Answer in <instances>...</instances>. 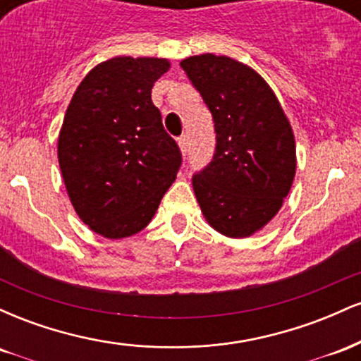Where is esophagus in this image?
Wrapping results in <instances>:
<instances>
[{
	"label": "esophagus",
	"instance_id": "obj_1",
	"mask_svg": "<svg viewBox=\"0 0 361 361\" xmlns=\"http://www.w3.org/2000/svg\"><path fill=\"white\" fill-rule=\"evenodd\" d=\"M178 146L181 149V154L186 156V152H188V135H181V137L178 139Z\"/></svg>",
	"mask_w": 361,
	"mask_h": 361
}]
</instances>
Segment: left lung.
Returning <instances> with one entry per match:
<instances>
[{"label":"left lung","instance_id":"left-lung-1","mask_svg":"<svg viewBox=\"0 0 361 361\" xmlns=\"http://www.w3.org/2000/svg\"><path fill=\"white\" fill-rule=\"evenodd\" d=\"M209 106L215 152L192 178L207 222L247 238L275 217L295 176V139L267 81L250 66L202 54L180 62Z\"/></svg>","mask_w":361,"mask_h":361}]
</instances>
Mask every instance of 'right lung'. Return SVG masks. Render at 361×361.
<instances>
[{
    "mask_svg": "<svg viewBox=\"0 0 361 361\" xmlns=\"http://www.w3.org/2000/svg\"><path fill=\"white\" fill-rule=\"evenodd\" d=\"M169 69L157 57H114L86 74L64 115L57 156L80 219L103 238L137 234L176 180L181 152L151 100Z\"/></svg>",
    "mask_w": 361,
    "mask_h": 361,
    "instance_id": "add662e5",
    "label": "right lung"
}]
</instances>
